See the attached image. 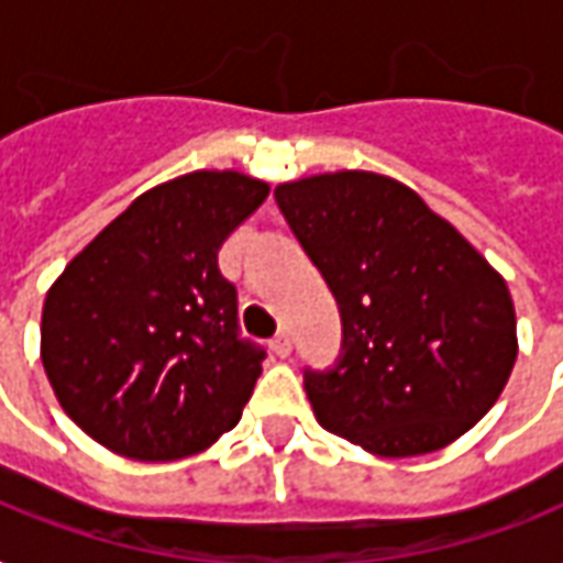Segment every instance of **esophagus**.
I'll return each mask as SVG.
<instances>
[{
    "label": "esophagus",
    "instance_id": "1",
    "mask_svg": "<svg viewBox=\"0 0 563 563\" xmlns=\"http://www.w3.org/2000/svg\"><path fill=\"white\" fill-rule=\"evenodd\" d=\"M271 350H274L280 360H286V356L292 353V338H289V332H277V335L271 338Z\"/></svg>",
    "mask_w": 563,
    "mask_h": 563
}]
</instances>
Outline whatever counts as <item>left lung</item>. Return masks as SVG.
<instances>
[{
	"mask_svg": "<svg viewBox=\"0 0 563 563\" xmlns=\"http://www.w3.org/2000/svg\"><path fill=\"white\" fill-rule=\"evenodd\" d=\"M274 198L341 310L338 363L305 368L322 427L377 457L430 454L473 430L518 356L500 274L390 176L322 173Z\"/></svg>",
	"mask_w": 563,
	"mask_h": 563,
	"instance_id": "left-lung-1",
	"label": "left lung"
}]
</instances>
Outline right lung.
I'll list each match as a JSON object with an SVG mask.
<instances>
[{
    "label": "right lung",
    "mask_w": 563,
    "mask_h": 563,
    "mask_svg": "<svg viewBox=\"0 0 563 563\" xmlns=\"http://www.w3.org/2000/svg\"><path fill=\"white\" fill-rule=\"evenodd\" d=\"M268 183L198 170L148 188L66 265L42 308V363L63 411L131 460H179L234 430L265 350L241 338L219 271Z\"/></svg>",
    "instance_id": "add662e5"
}]
</instances>
